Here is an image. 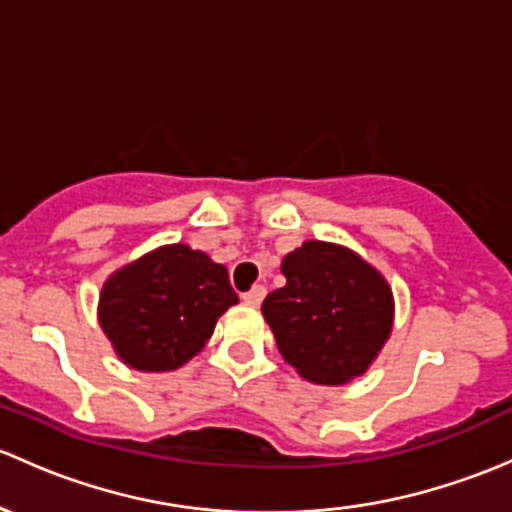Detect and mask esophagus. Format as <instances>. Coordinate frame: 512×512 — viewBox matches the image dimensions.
I'll use <instances>...</instances> for the list:
<instances>
[{
  "mask_svg": "<svg viewBox=\"0 0 512 512\" xmlns=\"http://www.w3.org/2000/svg\"><path fill=\"white\" fill-rule=\"evenodd\" d=\"M265 297H267V289L262 287V284H255V287H252L250 292L242 294V299H245V304H250V306H260L262 299H265Z\"/></svg>",
  "mask_w": 512,
  "mask_h": 512,
  "instance_id": "esophagus-1",
  "label": "esophagus"
}]
</instances>
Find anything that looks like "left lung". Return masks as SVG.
Masks as SVG:
<instances>
[{"instance_id":"8db88e82","label":"left lung","mask_w":512,"mask_h":512,"mask_svg":"<svg viewBox=\"0 0 512 512\" xmlns=\"http://www.w3.org/2000/svg\"><path fill=\"white\" fill-rule=\"evenodd\" d=\"M287 284L262 301L279 353L301 378L341 385L365 373L392 328V292L351 250L309 240L282 262Z\"/></svg>"}]
</instances>
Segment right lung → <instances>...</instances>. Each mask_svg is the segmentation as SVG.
Instances as JSON below:
<instances>
[{
	"mask_svg": "<svg viewBox=\"0 0 512 512\" xmlns=\"http://www.w3.org/2000/svg\"><path fill=\"white\" fill-rule=\"evenodd\" d=\"M233 304L238 294L223 265L188 245H169L107 279L100 326L127 365L161 373L201 351Z\"/></svg>",
	"mask_w": 512,
	"mask_h": 512,
	"instance_id": "1",
	"label": "right lung"
}]
</instances>
